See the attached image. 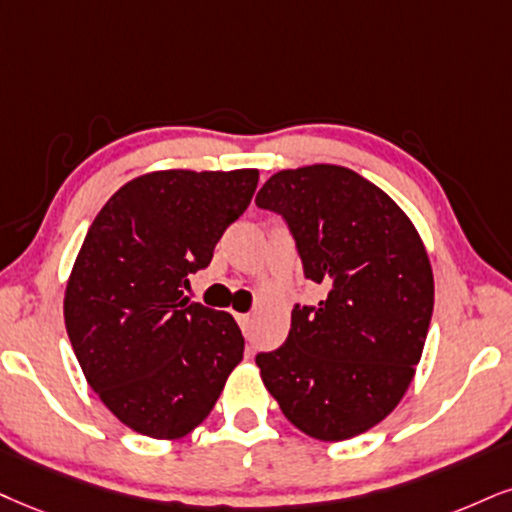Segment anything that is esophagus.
<instances>
[{"instance_id":"1","label":"esophagus","mask_w":512,"mask_h":512,"mask_svg":"<svg viewBox=\"0 0 512 512\" xmlns=\"http://www.w3.org/2000/svg\"><path fill=\"white\" fill-rule=\"evenodd\" d=\"M235 318H237V323H239V327H242L244 332L251 330V315L249 313H237Z\"/></svg>"}]
</instances>
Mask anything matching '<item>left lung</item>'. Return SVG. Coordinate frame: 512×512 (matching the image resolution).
<instances>
[{
    "instance_id": "1",
    "label": "left lung",
    "mask_w": 512,
    "mask_h": 512,
    "mask_svg": "<svg viewBox=\"0 0 512 512\" xmlns=\"http://www.w3.org/2000/svg\"><path fill=\"white\" fill-rule=\"evenodd\" d=\"M256 204L287 220L304 275L325 289L318 306H294L280 349L258 353L261 380L308 437H358L399 406L425 349V244L389 194L332 163L280 170Z\"/></svg>"
}]
</instances>
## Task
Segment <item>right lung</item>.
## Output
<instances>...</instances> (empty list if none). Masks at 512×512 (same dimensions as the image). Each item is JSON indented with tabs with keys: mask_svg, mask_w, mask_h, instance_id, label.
Wrapping results in <instances>:
<instances>
[{
	"mask_svg": "<svg viewBox=\"0 0 512 512\" xmlns=\"http://www.w3.org/2000/svg\"><path fill=\"white\" fill-rule=\"evenodd\" d=\"M256 185V168L156 170L125 182L87 230L63 296L68 339L104 406L144 437L199 427L242 361L235 318L182 287Z\"/></svg>",
	"mask_w": 512,
	"mask_h": 512,
	"instance_id": "right-lung-1",
	"label": "right lung"
}]
</instances>
